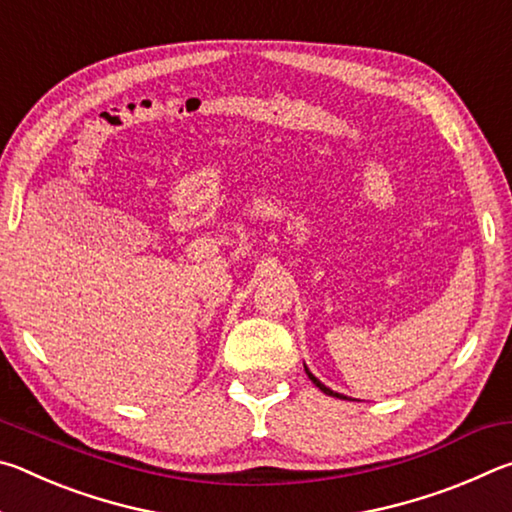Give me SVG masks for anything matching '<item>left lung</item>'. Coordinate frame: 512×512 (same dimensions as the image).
<instances>
[{"label":"left lung","instance_id":"obj_1","mask_svg":"<svg viewBox=\"0 0 512 512\" xmlns=\"http://www.w3.org/2000/svg\"><path fill=\"white\" fill-rule=\"evenodd\" d=\"M305 370H307V366H305ZM307 375H309V379H311V381H314V384H316V386L320 388V391H323L325 395H332V397H343L341 393H334V391H329V388H327L325 384H320V381H318V379H316L314 375H311V372H309V370H307Z\"/></svg>","mask_w":512,"mask_h":512}]
</instances>
